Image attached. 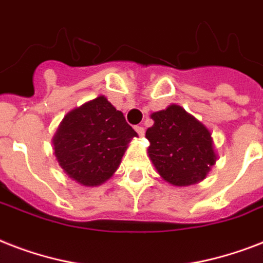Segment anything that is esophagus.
<instances>
[{
    "label": "esophagus",
    "mask_w": 263,
    "mask_h": 263,
    "mask_svg": "<svg viewBox=\"0 0 263 263\" xmlns=\"http://www.w3.org/2000/svg\"><path fill=\"white\" fill-rule=\"evenodd\" d=\"M135 131L138 132V135H139V136H143L144 135V128L142 127V125H136Z\"/></svg>",
    "instance_id": "34e87169"
}]
</instances>
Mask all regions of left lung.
<instances>
[{
  "instance_id": "8db88e82",
  "label": "left lung",
  "mask_w": 263,
  "mask_h": 263,
  "mask_svg": "<svg viewBox=\"0 0 263 263\" xmlns=\"http://www.w3.org/2000/svg\"><path fill=\"white\" fill-rule=\"evenodd\" d=\"M154 125L146 131L148 156L161 175L173 185H191L203 180L216 162L212 134L179 105L153 113Z\"/></svg>"
}]
</instances>
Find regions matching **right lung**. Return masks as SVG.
<instances>
[{
    "instance_id": "obj_1",
    "label": "right lung",
    "mask_w": 263,
    "mask_h": 263,
    "mask_svg": "<svg viewBox=\"0 0 263 263\" xmlns=\"http://www.w3.org/2000/svg\"><path fill=\"white\" fill-rule=\"evenodd\" d=\"M136 135L123 113L101 95L64 117L53 139L54 154L71 179L94 187L115 173Z\"/></svg>"
}]
</instances>
